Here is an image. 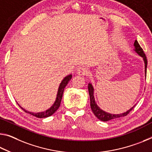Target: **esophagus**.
<instances>
[{
	"label": "esophagus",
	"instance_id": "esophagus-1",
	"mask_svg": "<svg viewBox=\"0 0 152 152\" xmlns=\"http://www.w3.org/2000/svg\"><path fill=\"white\" fill-rule=\"evenodd\" d=\"M88 73V69L85 67H81L78 69V74L80 76H85Z\"/></svg>",
	"mask_w": 152,
	"mask_h": 152
}]
</instances>
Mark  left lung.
Returning a JSON list of instances; mask_svg holds the SVG:
<instances>
[{"instance_id":"obj_1","label":"left lung","mask_w":152,"mask_h":152,"mask_svg":"<svg viewBox=\"0 0 152 152\" xmlns=\"http://www.w3.org/2000/svg\"><path fill=\"white\" fill-rule=\"evenodd\" d=\"M134 47H135V49H134L135 52H137V54H139L140 56H141L143 58L144 62H145V76H146V72H147L146 69H147V65H148V60H147V57L145 56V53H144L143 49L141 47V46L139 45V42H137V40H135V41H134ZM88 88L89 96H90L91 110H92L93 114L95 115V116L97 117L99 120H102V121L106 122V121H108V120L125 116V115L129 114V112H131V111L133 109V107H134V106L132 108H131L129 110L127 111L126 112L123 113V114H109V113H107V112H104V111H103L102 110H101L99 107H98V105L96 104V103L95 102V98H94V96H93V91H94L93 87L91 84H88Z\"/></svg>"}]
</instances>
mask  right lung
<instances>
[{
	"label": "right lung",
	"mask_w": 152,
	"mask_h": 152,
	"mask_svg": "<svg viewBox=\"0 0 152 152\" xmlns=\"http://www.w3.org/2000/svg\"><path fill=\"white\" fill-rule=\"evenodd\" d=\"M72 76V75L67 76L66 77V78H64L63 80H62L61 84H60L59 87V89H58V93H57L56 101H55V103L53 104V106L50 107V109L46 110L45 112H43L32 113V112H28V111L25 110L24 109H23V108L21 107V106H20V107L25 112L29 113V114H30L32 115H34V116L37 117V118H42L49 117V116H50V115H51L52 114H53L54 113L56 112L57 110H58V108L60 106V104H61V102L62 96H63L64 88L66 86V85H67V83H69V81L71 80Z\"/></svg>",
	"instance_id": "obj_1"
}]
</instances>
